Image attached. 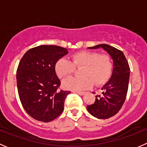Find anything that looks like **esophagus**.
I'll return each instance as SVG.
<instances>
[{"label": "esophagus", "instance_id": "1", "mask_svg": "<svg viewBox=\"0 0 147 147\" xmlns=\"http://www.w3.org/2000/svg\"><path fill=\"white\" fill-rule=\"evenodd\" d=\"M75 92L76 93H78V94H79L80 95H84V94H85V92Z\"/></svg>", "mask_w": 147, "mask_h": 147}]
</instances>
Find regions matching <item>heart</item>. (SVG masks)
I'll use <instances>...</instances> for the list:
<instances>
[{"label":"heart","instance_id":"b5f03b06","mask_svg":"<svg viewBox=\"0 0 147 147\" xmlns=\"http://www.w3.org/2000/svg\"><path fill=\"white\" fill-rule=\"evenodd\" d=\"M76 67H83L82 78H68L63 81L67 90L81 91L90 89L94 83L96 86L105 84L112 72L111 57L107 55H100L97 52L82 51L72 55V61L60 58L55 64V72L60 78L72 75Z\"/></svg>","mask_w":147,"mask_h":147}]
</instances>
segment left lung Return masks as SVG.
Here are the masks:
<instances>
[{
  "label": "left lung",
  "instance_id": "1",
  "mask_svg": "<svg viewBox=\"0 0 147 147\" xmlns=\"http://www.w3.org/2000/svg\"><path fill=\"white\" fill-rule=\"evenodd\" d=\"M102 47L113 60L110 79L102 87V93L96 95L95 102L87 106L90 115L98 119H108L120 110L126 100L129 80L130 69L128 62L121 50L107 44H100L88 49Z\"/></svg>",
  "mask_w": 147,
  "mask_h": 147
}]
</instances>
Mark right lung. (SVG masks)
Masks as SVG:
<instances>
[{"instance_id": "obj_1", "label": "right lung", "mask_w": 147, "mask_h": 147, "mask_svg": "<svg viewBox=\"0 0 147 147\" xmlns=\"http://www.w3.org/2000/svg\"><path fill=\"white\" fill-rule=\"evenodd\" d=\"M68 53L64 47L40 45L28 50L19 63L16 74L19 97L28 115L48 122L61 115L69 91L57 90L60 80L55 64Z\"/></svg>"}]
</instances>
